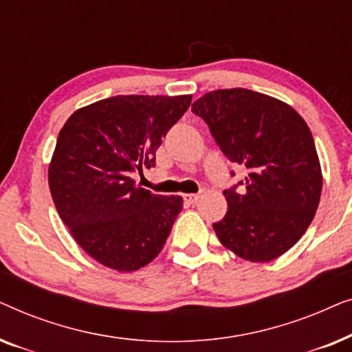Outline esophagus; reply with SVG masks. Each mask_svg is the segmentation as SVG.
<instances>
[{"instance_id": "1", "label": "esophagus", "mask_w": 352, "mask_h": 352, "mask_svg": "<svg viewBox=\"0 0 352 352\" xmlns=\"http://www.w3.org/2000/svg\"><path fill=\"white\" fill-rule=\"evenodd\" d=\"M199 199H200L199 194H186L184 195V201H187V204H189V205L197 204V201H199Z\"/></svg>"}]
</instances>
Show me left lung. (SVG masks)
Here are the masks:
<instances>
[{"mask_svg":"<svg viewBox=\"0 0 352 352\" xmlns=\"http://www.w3.org/2000/svg\"><path fill=\"white\" fill-rule=\"evenodd\" d=\"M192 112L224 155L247 170L224 190L228 213L213 224L219 242L247 261L278 258L302 237L319 206L322 170L309 126L288 104L245 88L206 93Z\"/></svg>","mask_w":352,"mask_h":352,"instance_id":"obj_1","label":"left lung"}]
</instances>
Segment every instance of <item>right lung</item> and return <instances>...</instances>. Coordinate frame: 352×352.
Returning a JSON list of instances; mask_svg holds the SVG:
<instances>
[{
    "mask_svg": "<svg viewBox=\"0 0 352 352\" xmlns=\"http://www.w3.org/2000/svg\"><path fill=\"white\" fill-rule=\"evenodd\" d=\"M192 96H113L81 107L60 129L47 181L60 219L91 258L120 272L147 266L163 250L181 195L136 186L155 166L162 139Z\"/></svg>",
    "mask_w": 352,
    "mask_h": 352,
    "instance_id": "add662e5",
    "label": "right lung"
}]
</instances>
